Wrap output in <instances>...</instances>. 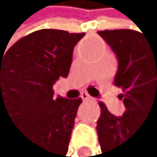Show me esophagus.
Masks as SVG:
<instances>
[{
  "instance_id": "obj_1",
  "label": "esophagus",
  "mask_w": 157,
  "mask_h": 157,
  "mask_svg": "<svg viewBox=\"0 0 157 157\" xmlns=\"http://www.w3.org/2000/svg\"><path fill=\"white\" fill-rule=\"evenodd\" d=\"M80 97H81V98H82V100H84V101H89V100H90V98H92L90 96H89V94H88V93H86V92H82V93H81V96H80Z\"/></svg>"
}]
</instances>
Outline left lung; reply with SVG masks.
<instances>
[{"label":"left lung","instance_id":"obj_1","mask_svg":"<svg viewBox=\"0 0 157 157\" xmlns=\"http://www.w3.org/2000/svg\"><path fill=\"white\" fill-rule=\"evenodd\" d=\"M98 34L118 57L114 85L122 89L126 111L114 117L104 102L97 121L98 142L104 157H119L142 123L157 122V39L134 30H105Z\"/></svg>","mask_w":157,"mask_h":157}]
</instances>
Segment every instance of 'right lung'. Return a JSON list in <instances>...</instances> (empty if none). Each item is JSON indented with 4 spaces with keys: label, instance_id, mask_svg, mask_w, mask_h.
I'll return each mask as SVG.
<instances>
[{
    "label": "right lung",
    "instance_id": "obj_1",
    "mask_svg": "<svg viewBox=\"0 0 157 157\" xmlns=\"http://www.w3.org/2000/svg\"><path fill=\"white\" fill-rule=\"evenodd\" d=\"M84 33L43 29L0 53V115L35 147L36 157H64L81 98L53 97V84L67 77ZM6 50V48H5Z\"/></svg>",
    "mask_w": 157,
    "mask_h": 157
}]
</instances>
